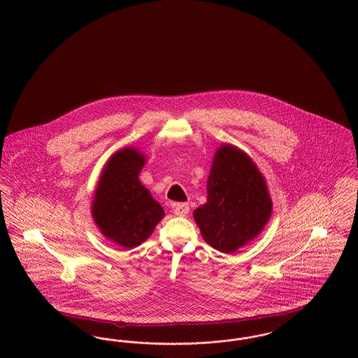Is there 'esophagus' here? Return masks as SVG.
<instances>
[{
  "mask_svg": "<svg viewBox=\"0 0 358 358\" xmlns=\"http://www.w3.org/2000/svg\"><path fill=\"white\" fill-rule=\"evenodd\" d=\"M173 213L176 216H180V217H184L189 213V205L185 203H181V204H176L173 206Z\"/></svg>",
  "mask_w": 358,
  "mask_h": 358,
  "instance_id": "obj_1",
  "label": "esophagus"
}]
</instances>
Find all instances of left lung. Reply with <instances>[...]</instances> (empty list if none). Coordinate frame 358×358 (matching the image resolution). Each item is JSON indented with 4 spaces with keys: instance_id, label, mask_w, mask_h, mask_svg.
Wrapping results in <instances>:
<instances>
[{
    "instance_id": "obj_1",
    "label": "left lung",
    "mask_w": 358,
    "mask_h": 358,
    "mask_svg": "<svg viewBox=\"0 0 358 358\" xmlns=\"http://www.w3.org/2000/svg\"><path fill=\"white\" fill-rule=\"evenodd\" d=\"M206 192V203L193 217L205 241L224 254H234L252 241L271 217L267 181L252 158L235 145L217 148Z\"/></svg>"
}]
</instances>
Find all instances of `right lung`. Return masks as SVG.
Wrapping results in <instances>:
<instances>
[{
    "mask_svg": "<svg viewBox=\"0 0 358 358\" xmlns=\"http://www.w3.org/2000/svg\"><path fill=\"white\" fill-rule=\"evenodd\" d=\"M146 155L123 148L106 162L94 192L91 215L106 238L131 250L153 234L165 216L158 201L139 181Z\"/></svg>",
    "mask_w": 358,
    "mask_h": 358,
    "instance_id": "obj_1",
    "label": "right lung"
}]
</instances>
